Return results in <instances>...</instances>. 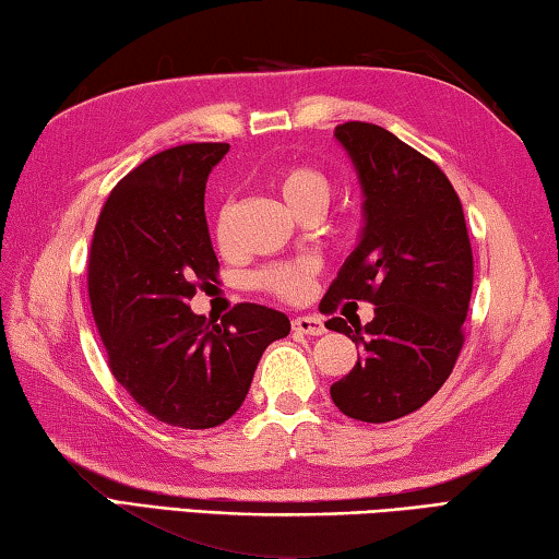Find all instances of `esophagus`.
Returning <instances> with one entry per match:
<instances>
[{"label":"esophagus","instance_id":"obj_1","mask_svg":"<svg viewBox=\"0 0 559 559\" xmlns=\"http://www.w3.org/2000/svg\"><path fill=\"white\" fill-rule=\"evenodd\" d=\"M292 329H295V332L307 334V336H322L326 332L322 319L312 317V314H299L292 319Z\"/></svg>","mask_w":559,"mask_h":559}]
</instances>
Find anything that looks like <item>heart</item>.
<instances>
[{
	"label": "heart",
	"mask_w": 559,
	"mask_h": 559,
	"mask_svg": "<svg viewBox=\"0 0 559 559\" xmlns=\"http://www.w3.org/2000/svg\"><path fill=\"white\" fill-rule=\"evenodd\" d=\"M274 188L292 213L305 205H326L329 198V182L322 173L309 166H292L277 173L274 178ZM227 237V207L219 210L217 217V240L225 242ZM309 282V267L307 264H274L254 274V285L260 289H267L272 295L297 299L305 295Z\"/></svg>",
	"instance_id": "b5f03b06"
}]
</instances>
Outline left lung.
<instances>
[{
	"label": "left lung",
	"instance_id": "left-lung-1",
	"mask_svg": "<svg viewBox=\"0 0 559 559\" xmlns=\"http://www.w3.org/2000/svg\"><path fill=\"white\" fill-rule=\"evenodd\" d=\"M334 139L359 178L364 227L319 309L332 314L342 299L377 309L354 332L342 317L326 322L361 349L329 393L344 416L386 424L414 414L451 377L473 292L471 240L461 200L433 160L373 123L336 126Z\"/></svg>",
	"mask_w": 559,
	"mask_h": 559
}]
</instances>
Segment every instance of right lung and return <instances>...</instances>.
Masks as SVG:
<instances>
[{
	"label": "right lung",
	"instance_id": "add662e5",
	"mask_svg": "<svg viewBox=\"0 0 559 559\" xmlns=\"http://www.w3.org/2000/svg\"><path fill=\"white\" fill-rule=\"evenodd\" d=\"M227 143H188L153 155L118 182L88 252V299L116 381L153 418L178 428L225 424L250 391L262 352L289 319L237 305L219 324L188 301L215 282L205 182Z\"/></svg>",
	"mask_w": 559,
	"mask_h": 559
}]
</instances>
